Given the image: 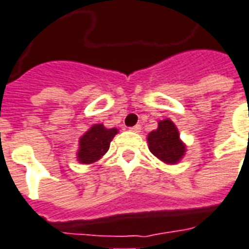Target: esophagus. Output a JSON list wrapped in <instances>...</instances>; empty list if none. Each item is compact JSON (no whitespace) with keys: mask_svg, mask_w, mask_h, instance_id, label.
Returning a JSON list of instances; mask_svg holds the SVG:
<instances>
[{"mask_svg":"<svg viewBox=\"0 0 249 249\" xmlns=\"http://www.w3.org/2000/svg\"><path fill=\"white\" fill-rule=\"evenodd\" d=\"M129 130H132V132H135V133H139L140 130H142V125H135V126H132V128H129Z\"/></svg>","mask_w":249,"mask_h":249,"instance_id":"obj_1","label":"esophagus"}]
</instances>
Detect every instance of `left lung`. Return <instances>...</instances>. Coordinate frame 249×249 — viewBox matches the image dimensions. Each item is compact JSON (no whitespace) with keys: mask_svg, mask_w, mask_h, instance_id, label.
Wrapping results in <instances>:
<instances>
[{"mask_svg":"<svg viewBox=\"0 0 249 249\" xmlns=\"http://www.w3.org/2000/svg\"><path fill=\"white\" fill-rule=\"evenodd\" d=\"M149 151L167 164L178 163L186 152V145L179 139L178 128L171 120H161L158 128L148 133Z\"/></svg>","mask_w":249,"mask_h":249,"instance_id":"obj_1","label":"left lung"}]
</instances>
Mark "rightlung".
Wrapping results in <instances>:
<instances>
[{
	"instance_id": "right-lung-1",
	"label": "right lung",
	"mask_w": 249,
	"mask_h": 249,
	"mask_svg": "<svg viewBox=\"0 0 249 249\" xmlns=\"http://www.w3.org/2000/svg\"><path fill=\"white\" fill-rule=\"evenodd\" d=\"M119 133V129H107L102 124L93 125L90 129L79 139V149L76 152V159L79 163L90 164L100 160L107 154L110 147L113 137Z\"/></svg>"
}]
</instances>
